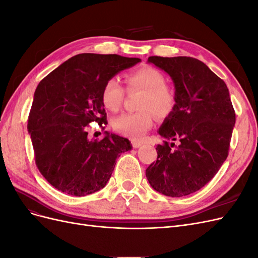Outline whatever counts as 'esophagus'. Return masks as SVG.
I'll return each instance as SVG.
<instances>
[{
  "label": "esophagus",
  "instance_id": "34e87169",
  "mask_svg": "<svg viewBox=\"0 0 258 258\" xmlns=\"http://www.w3.org/2000/svg\"><path fill=\"white\" fill-rule=\"evenodd\" d=\"M131 145H132V147L138 148V147H140V146H142V145H143V142H141V141H137V140H132V141H131Z\"/></svg>",
  "mask_w": 258,
  "mask_h": 258
}]
</instances>
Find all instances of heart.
Listing matches in <instances>:
<instances>
[{"label":"heart","instance_id":"b5f03b06","mask_svg":"<svg viewBox=\"0 0 258 258\" xmlns=\"http://www.w3.org/2000/svg\"><path fill=\"white\" fill-rule=\"evenodd\" d=\"M130 90L140 89L144 95L139 107L142 111L124 113L113 120V128L118 134L131 139H140L153 126V113L167 116L175 105V93L166 85V79L157 69L144 67L127 75ZM124 96V89L117 77L108 79L101 90V102L106 110L116 112L119 110Z\"/></svg>","mask_w":258,"mask_h":258}]
</instances>
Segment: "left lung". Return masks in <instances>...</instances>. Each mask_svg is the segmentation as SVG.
<instances>
[{
    "mask_svg": "<svg viewBox=\"0 0 258 258\" xmlns=\"http://www.w3.org/2000/svg\"><path fill=\"white\" fill-rule=\"evenodd\" d=\"M147 62L173 81L175 105L158 134L178 144H158L157 160L145 174L158 192L169 197L187 196L208 184L227 158L235 110L225 82L202 61L153 56Z\"/></svg>",
    "mask_w": 258,
    "mask_h": 258,
    "instance_id": "1",
    "label": "left lung"
}]
</instances>
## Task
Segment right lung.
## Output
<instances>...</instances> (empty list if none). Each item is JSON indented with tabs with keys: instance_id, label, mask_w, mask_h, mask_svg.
Segmentation results:
<instances>
[{
	"instance_id": "add662e5",
	"label": "right lung",
	"mask_w": 258,
	"mask_h": 258,
	"mask_svg": "<svg viewBox=\"0 0 258 258\" xmlns=\"http://www.w3.org/2000/svg\"><path fill=\"white\" fill-rule=\"evenodd\" d=\"M141 61L118 54L80 53L54 69L37 85L28 131L35 163L54 188L82 197L100 190L110 179L128 139L108 134L89 140L87 126L106 122L101 102L104 83Z\"/></svg>"
}]
</instances>
